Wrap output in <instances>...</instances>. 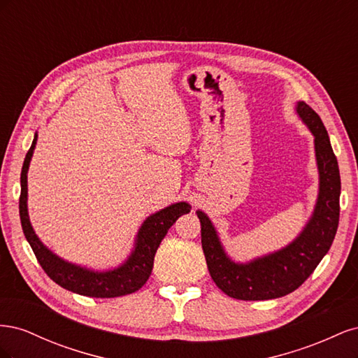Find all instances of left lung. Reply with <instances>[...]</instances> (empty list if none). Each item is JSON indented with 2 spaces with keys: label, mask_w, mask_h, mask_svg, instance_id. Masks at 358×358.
<instances>
[{
  "label": "left lung",
  "mask_w": 358,
  "mask_h": 358,
  "mask_svg": "<svg viewBox=\"0 0 358 358\" xmlns=\"http://www.w3.org/2000/svg\"><path fill=\"white\" fill-rule=\"evenodd\" d=\"M297 113L315 136L320 194L315 210L297 239L280 251L237 264L225 255L210 220L197 210L209 273L221 291L237 300H268L297 289L329 252L339 225L341 175L327 129L318 113L299 101Z\"/></svg>",
  "instance_id": "8db88e82"
}]
</instances>
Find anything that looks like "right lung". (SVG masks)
Segmentation results:
<instances>
[{"label": "right lung", "mask_w": 358, "mask_h": 358, "mask_svg": "<svg viewBox=\"0 0 358 358\" xmlns=\"http://www.w3.org/2000/svg\"><path fill=\"white\" fill-rule=\"evenodd\" d=\"M36 142L37 134L34 140H32V145L27 152L22 166V173H20L19 215L27 241L31 245L37 262L40 263L43 270H45L46 275L53 280V282H57L62 288L88 297H119L131 294V292H136L137 289L142 288L146 284L150 273H152L154 257L161 241L164 239L169 229L175 224L179 216L191 210V206L182 201L171 204L169 208L149 216L143 222L142 229L138 230L136 249L121 267L109 270V272H92V270L64 262V259H61L55 254H52L49 249L40 242L34 230H32L28 218L27 173Z\"/></svg>", "instance_id": "obj_1"}]
</instances>
